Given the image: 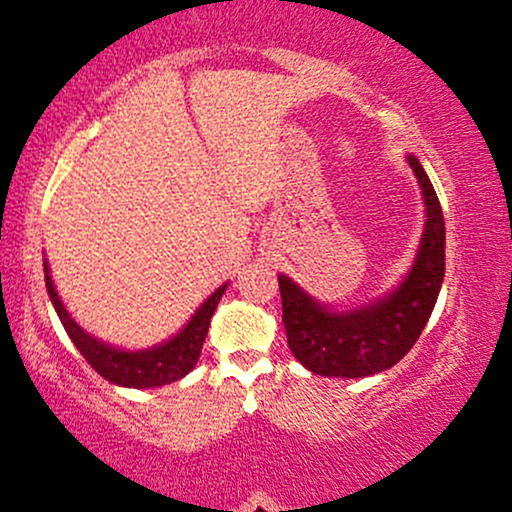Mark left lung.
Wrapping results in <instances>:
<instances>
[{"mask_svg": "<svg viewBox=\"0 0 512 512\" xmlns=\"http://www.w3.org/2000/svg\"><path fill=\"white\" fill-rule=\"evenodd\" d=\"M426 199V231L404 284L383 301L332 313L289 276H279L286 339L305 368L330 378H366L395 366L424 332L445 276V221L431 180L407 156Z\"/></svg>", "mask_w": 512, "mask_h": 512, "instance_id": "1", "label": "left lung"}]
</instances>
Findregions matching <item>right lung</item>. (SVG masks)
<instances>
[{
  "label": "right lung",
  "instance_id": "right-lung-1",
  "mask_svg": "<svg viewBox=\"0 0 512 512\" xmlns=\"http://www.w3.org/2000/svg\"><path fill=\"white\" fill-rule=\"evenodd\" d=\"M43 267L50 301L55 305L69 339H72L76 349L81 351V356L88 361V366L96 370V373H101L108 383L125 387H161L175 383L182 375L190 373V370L195 368L199 354H202V344L209 332L211 315H214L216 305H219L223 291H226V286H221V289L211 293V298H207L202 308L195 313V317L187 322L185 330L175 334L170 342L146 351H120L98 342V339H93L91 334H86L79 325H76L72 317H69L67 308L62 305L60 296H57L55 286H52L48 262H45Z\"/></svg>",
  "mask_w": 512,
  "mask_h": 512
}]
</instances>
